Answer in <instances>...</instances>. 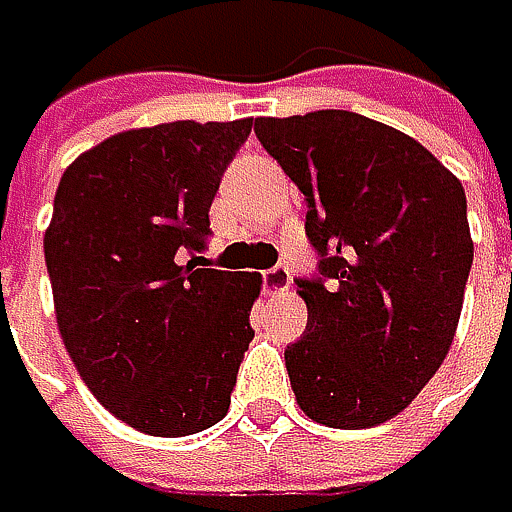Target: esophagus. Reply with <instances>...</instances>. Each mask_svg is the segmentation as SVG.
<instances>
[{
  "label": "esophagus",
  "instance_id": "34e87169",
  "mask_svg": "<svg viewBox=\"0 0 512 512\" xmlns=\"http://www.w3.org/2000/svg\"><path fill=\"white\" fill-rule=\"evenodd\" d=\"M291 285V270L288 267H273V270H267L264 273V288H267V294H273V291H285Z\"/></svg>",
  "mask_w": 512,
  "mask_h": 512
}]
</instances>
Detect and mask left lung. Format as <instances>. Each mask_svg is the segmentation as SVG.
<instances>
[{"mask_svg":"<svg viewBox=\"0 0 512 512\" xmlns=\"http://www.w3.org/2000/svg\"><path fill=\"white\" fill-rule=\"evenodd\" d=\"M306 203L321 254L300 279L306 334L285 349L300 410L361 431L404 413L440 370L473 264L461 181L413 136L355 112L254 121Z\"/></svg>","mask_w":512,"mask_h":512,"instance_id":"8db88e82","label":"left lung"}]
</instances>
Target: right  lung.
Returning <instances> with one entry per match:
<instances>
[{
    "label": "right lung",
    "mask_w": 512,
    "mask_h": 512,
    "mask_svg": "<svg viewBox=\"0 0 512 512\" xmlns=\"http://www.w3.org/2000/svg\"><path fill=\"white\" fill-rule=\"evenodd\" d=\"M251 121H172L102 139L60 178L45 264L63 346L115 419L188 437L227 416L258 273L188 261Z\"/></svg>",
    "instance_id": "add662e5"
}]
</instances>
